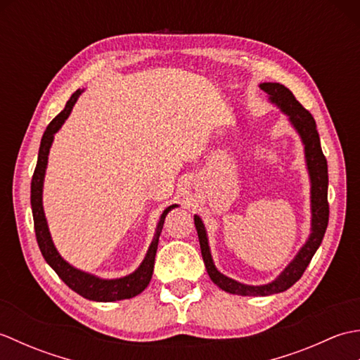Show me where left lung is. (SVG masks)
Wrapping results in <instances>:
<instances>
[{
	"label": "left lung",
	"mask_w": 360,
	"mask_h": 360,
	"mask_svg": "<svg viewBox=\"0 0 360 360\" xmlns=\"http://www.w3.org/2000/svg\"><path fill=\"white\" fill-rule=\"evenodd\" d=\"M259 88L269 94L272 103L277 105L283 112L288 114L290 124L294 125L304 143V156H307V165L311 176L312 207V232L307 244L300 249V252L289 263L286 269L280 274L277 280L263 286L243 285V283L229 278L217 271L210 255L207 235H205L202 221L200 219V217H195V226L198 231V238H200L202 259L212 281L223 290H226V292L254 297L283 292V290L292 286L297 280H300L304 269L311 263L312 257H314L316 250L323 240L328 227V218H330V205H328V164L322 147H320V137L317 133L314 117H312V114L307 108H303V105L297 101L292 91H289L285 85H280V83H262Z\"/></svg>",
	"instance_id": "obj_1"
}]
</instances>
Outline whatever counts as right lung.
I'll use <instances>...</instances> for the list:
<instances>
[{
    "label": "right lung",
    "mask_w": 360,
    "mask_h": 360,
    "mask_svg": "<svg viewBox=\"0 0 360 360\" xmlns=\"http://www.w3.org/2000/svg\"><path fill=\"white\" fill-rule=\"evenodd\" d=\"M80 94H82L80 89L75 91L70 101L66 102L65 110L52 119V122L48 125V128H46V131L41 137L40 150H38L37 167L34 170L32 182H30V205H32L35 236H37L38 248H40L41 255L44 257L46 263H48L52 269L57 272L58 277L62 278L72 290H75V292L88 298V300H94V302L124 300V298H131L137 294H141L142 290L148 286L153 275V267H155V257L158 250L159 235L162 232V227H164V219L167 217V213L172 209L178 207V205L176 204L170 205V207H167L164 210V213L160 215V219H159L155 238H153L151 246L147 252V257H145L142 264L139 266V269L127 275V277L116 278V280L97 278L94 275L75 269V267H72L70 263H66L65 259L60 257V254L51 240V233H49L48 224H46V218L43 212V204H41L43 179H44L46 165H48V155L53 141V134H56L58 131V128L65 124V120L71 114L72 106L75 102H77Z\"/></svg>",
    "instance_id": "add662e5"
}]
</instances>
